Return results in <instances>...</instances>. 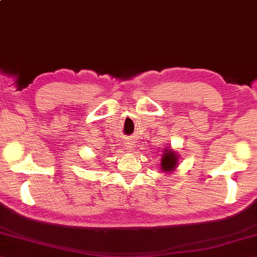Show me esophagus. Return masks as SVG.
<instances>
[{
	"mask_svg": "<svg viewBox=\"0 0 257 257\" xmlns=\"http://www.w3.org/2000/svg\"><path fill=\"white\" fill-rule=\"evenodd\" d=\"M125 147H126V149H131V148H132V143H131L130 141L125 142Z\"/></svg>",
	"mask_w": 257,
	"mask_h": 257,
	"instance_id": "1",
	"label": "esophagus"
}]
</instances>
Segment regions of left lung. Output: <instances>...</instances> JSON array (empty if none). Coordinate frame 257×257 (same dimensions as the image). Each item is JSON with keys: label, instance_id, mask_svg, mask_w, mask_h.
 Masks as SVG:
<instances>
[{"label": "left lung", "instance_id": "obj_1", "mask_svg": "<svg viewBox=\"0 0 257 257\" xmlns=\"http://www.w3.org/2000/svg\"><path fill=\"white\" fill-rule=\"evenodd\" d=\"M161 169L163 172L170 173L174 171V169L178 167V154L177 152L172 151L171 149L166 148L162 153V158H161Z\"/></svg>", "mask_w": 257, "mask_h": 257}]
</instances>
